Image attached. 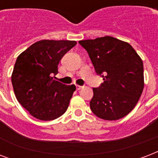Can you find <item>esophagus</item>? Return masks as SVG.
<instances>
[{"mask_svg":"<svg viewBox=\"0 0 158 158\" xmlns=\"http://www.w3.org/2000/svg\"><path fill=\"white\" fill-rule=\"evenodd\" d=\"M75 87H76V89L77 90H79L82 88V86H80V85H78V84H76V85H75Z\"/></svg>","mask_w":158,"mask_h":158,"instance_id":"esophagus-1","label":"esophagus"}]
</instances>
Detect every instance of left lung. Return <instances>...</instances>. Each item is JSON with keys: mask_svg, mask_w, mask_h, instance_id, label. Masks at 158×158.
Masks as SVG:
<instances>
[{"mask_svg": "<svg viewBox=\"0 0 158 158\" xmlns=\"http://www.w3.org/2000/svg\"><path fill=\"white\" fill-rule=\"evenodd\" d=\"M103 83L93 88L90 109L105 120L122 118L138 103L144 87L143 63L128 43L112 36L79 41Z\"/></svg>", "mask_w": 158, "mask_h": 158, "instance_id": "8db88e82", "label": "left lung"}]
</instances>
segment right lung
Returning <instances> with one entry per match:
<instances>
[{"mask_svg":"<svg viewBox=\"0 0 158 158\" xmlns=\"http://www.w3.org/2000/svg\"><path fill=\"white\" fill-rule=\"evenodd\" d=\"M74 40H43L34 43L16 59L11 83L18 102L36 118L50 121L63 115L76 88L55 80L63 56Z\"/></svg>","mask_w":158,"mask_h":158,"instance_id":"right-lung-1","label":"right lung"}]
</instances>
